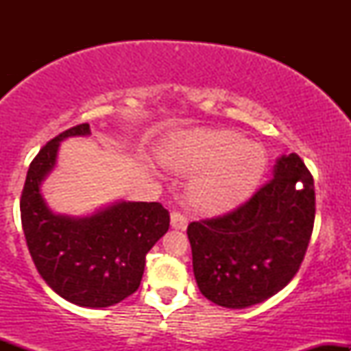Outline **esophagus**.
<instances>
[{"label":"esophagus","instance_id":"obj_1","mask_svg":"<svg viewBox=\"0 0 351 351\" xmlns=\"http://www.w3.org/2000/svg\"><path fill=\"white\" fill-rule=\"evenodd\" d=\"M186 226H188L186 216L180 211H173L171 213V228L181 229V231H183V229H186Z\"/></svg>","mask_w":351,"mask_h":351}]
</instances>
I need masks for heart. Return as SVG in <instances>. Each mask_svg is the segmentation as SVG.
Instances as JSON below:
<instances>
[{"label": "heart", "instance_id": "1", "mask_svg": "<svg viewBox=\"0 0 351 351\" xmlns=\"http://www.w3.org/2000/svg\"><path fill=\"white\" fill-rule=\"evenodd\" d=\"M168 165L176 171H201L189 196L201 211L217 215L252 195L264 175L265 153L239 132L204 130L184 136Z\"/></svg>", "mask_w": 351, "mask_h": 351}]
</instances>
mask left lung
<instances>
[{"label":"left lung","mask_w":351,"mask_h":351,"mask_svg":"<svg viewBox=\"0 0 351 351\" xmlns=\"http://www.w3.org/2000/svg\"><path fill=\"white\" fill-rule=\"evenodd\" d=\"M315 219V189L297 153L284 155L274 178L223 216L189 223L193 272L201 293L226 308L276 295L293 279Z\"/></svg>","instance_id":"left-lung-1"}]
</instances>
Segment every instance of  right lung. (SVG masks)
<instances>
[{
  "label": "right lung",
  "mask_w": 351,
  "mask_h": 351,
  "mask_svg": "<svg viewBox=\"0 0 351 351\" xmlns=\"http://www.w3.org/2000/svg\"><path fill=\"white\" fill-rule=\"evenodd\" d=\"M87 135L90 127L80 123L44 145L29 165L19 208L27 249L46 284L67 302L102 308L138 289L145 257L170 228V213L143 201H119L82 217L52 213L43 181L54 170L60 142Z\"/></svg>",
  "instance_id": "add662e5"
}]
</instances>
